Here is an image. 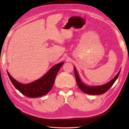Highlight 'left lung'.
<instances>
[{"label":"left lung","mask_w":129,"mask_h":129,"mask_svg":"<svg viewBox=\"0 0 129 129\" xmlns=\"http://www.w3.org/2000/svg\"><path fill=\"white\" fill-rule=\"evenodd\" d=\"M120 72V71H119L118 74H117V75L114 79L106 84L101 85H98V86H88V85L83 83L80 80L76 69L75 67H74V73H75L76 82L78 86H79L80 89L83 92L89 95H101L107 92L111 87L112 85L114 84L116 80L117 79V78L119 75Z\"/></svg>","instance_id":"obj_1"}]
</instances>
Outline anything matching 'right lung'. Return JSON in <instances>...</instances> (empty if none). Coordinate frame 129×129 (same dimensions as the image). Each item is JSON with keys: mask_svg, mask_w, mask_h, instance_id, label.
I'll return each mask as SVG.
<instances>
[{"mask_svg": "<svg viewBox=\"0 0 129 129\" xmlns=\"http://www.w3.org/2000/svg\"><path fill=\"white\" fill-rule=\"evenodd\" d=\"M63 62L54 66L49 71L40 79L28 84L18 82L7 72L9 77L15 88L23 95L31 98L41 97L48 93L54 83L55 77Z\"/></svg>", "mask_w": 129, "mask_h": 129, "instance_id": "add662e5", "label": "right lung"}]
</instances>
